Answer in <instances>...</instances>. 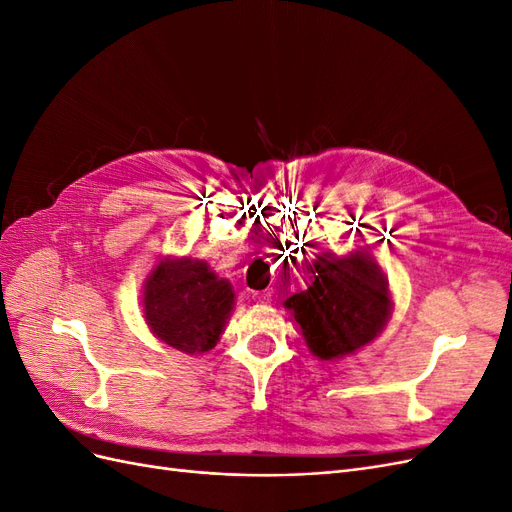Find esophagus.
<instances>
[{
    "mask_svg": "<svg viewBox=\"0 0 512 512\" xmlns=\"http://www.w3.org/2000/svg\"><path fill=\"white\" fill-rule=\"evenodd\" d=\"M252 299H254L256 303L269 305V303H273V301H275V292H273L271 288H267V290H258V292H254V294H252Z\"/></svg>",
    "mask_w": 512,
    "mask_h": 512,
    "instance_id": "1",
    "label": "esophagus"
}]
</instances>
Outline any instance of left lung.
Returning <instances> with one entry per match:
<instances>
[{"instance_id": "1", "label": "left lung", "mask_w": 512, "mask_h": 512, "mask_svg": "<svg viewBox=\"0 0 512 512\" xmlns=\"http://www.w3.org/2000/svg\"><path fill=\"white\" fill-rule=\"evenodd\" d=\"M309 284L284 303L322 361L342 359L376 339L391 318V294L380 267L365 252H324L307 262Z\"/></svg>"}]
</instances>
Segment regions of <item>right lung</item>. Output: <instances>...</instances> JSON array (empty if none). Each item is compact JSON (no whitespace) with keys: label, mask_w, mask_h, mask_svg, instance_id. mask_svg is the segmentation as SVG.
<instances>
[{"label":"right lung","mask_w":512,"mask_h":512,"mask_svg":"<svg viewBox=\"0 0 512 512\" xmlns=\"http://www.w3.org/2000/svg\"><path fill=\"white\" fill-rule=\"evenodd\" d=\"M151 333L185 354L209 352L220 342L235 307V290L205 260L164 258L143 288Z\"/></svg>","instance_id":"obj_1"}]
</instances>
